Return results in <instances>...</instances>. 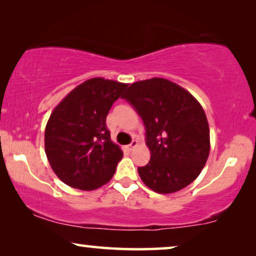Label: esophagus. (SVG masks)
I'll return each instance as SVG.
<instances>
[{
  "label": "esophagus",
  "instance_id": "34e87169",
  "mask_svg": "<svg viewBox=\"0 0 256 256\" xmlns=\"http://www.w3.org/2000/svg\"><path fill=\"white\" fill-rule=\"evenodd\" d=\"M135 146H138V141H132V142L130 143V144L127 146V149L129 150V152H132V150L134 149Z\"/></svg>",
  "mask_w": 256,
  "mask_h": 256
}]
</instances>
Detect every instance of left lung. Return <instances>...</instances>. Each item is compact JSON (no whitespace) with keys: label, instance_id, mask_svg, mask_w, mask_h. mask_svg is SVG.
Instances as JSON below:
<instances>
[{"label":"left lung","instance_id":"8db88e82","mask_svg":"<svg viewBox=\"0 0 256 256\" xmlns=\"http://www.w3.org/2000/svg\"><path fill=\"white\" fill-rule=\"evenodd\" d=\"M122 99L141 116L150 160L140 177L158 194L191 184L210 154V128L200 104L183 87L163 78L132 84Z\"/></svg>","mask_w":256,"mask_h":256}]
</instances>
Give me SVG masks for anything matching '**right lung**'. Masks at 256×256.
<instances>
[{
	"label": "right lung",
	"mask_w": 256,
	"mask_h": 256,
	"mask_svg": "<svg viewBox=\"0 0 256 256\" xmlns=\"http://www.w3.org/2000/svg\"><path fill=\"white\" fill-rule=\"evenodd\" d=\"M127 84L93 78L70 92L45 128V152L68 186L90 191L113 177L124 152L112 142L106 118Z\"/></svg>",
	"instance_id": "right-lung-1"
}]
</instances>
